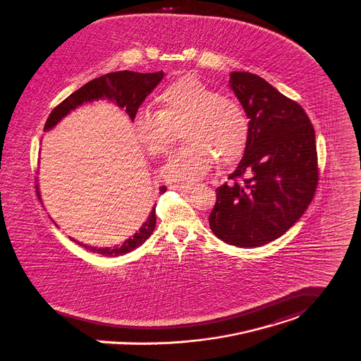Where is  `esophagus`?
Returning <instances> with one entry per match:
<instances>
[{
	"mask_svg": "<svg viewBox=\"0 0 361 361\" xmlns=\"http://www.w3.org/2000/svg\"><path fill=\"white\" fill-rule=\"evenodd\" d=\"M169 189L176 192H190L193 189V185H171Z\"/></svg>",
	"mask_w": 361,
	"mask_h": 361,
	"instance_id": "obj_1",
	"label": "esophagus"
}]
</instances>
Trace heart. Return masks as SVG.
I'll list each match as a JSON object with an SVG mask.
<instances>
[{"label":"heart","mask_w":361,"mask_h":361,"mask_svg":"<svg viewBox=\"0 0 361 361\" xmlns=\"http://www.w3.org/2000/svg\"><path fill=\"white\" fill-rule=\"evenodd\" d=\"M159 110L140 109L133 131L152 156L165 154L175 140V128L183 124L188 140L168 159L161 175L169 182L189 183L204 176L218 159L229 164L248 142L250 121L243 107L195 77L179 78L157 98Z\"/></svg>","instance_id":"b5f03b06"}]
</instances>
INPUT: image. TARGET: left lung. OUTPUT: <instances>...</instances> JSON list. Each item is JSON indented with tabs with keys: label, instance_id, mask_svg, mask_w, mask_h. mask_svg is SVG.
Wrapping results in <instances>:
<instances>
[{
	"label": "left lung",
	"instance_id": "1",
	"mask_svg": "<svg viewBox=\"0 0 361 361\" xmlns=\"http://www.w3.org/2000/svg\"><path fill=\"white\" fill-rule=\"evenodd\" d=\"M229 85L250 118V136L208 221L222 241L254 248L283 235L312 202L316 135L305 110L259 75L233 71Z\"/></svg>",
	"mask_w": 361,
	"mask_h": 361
}]
</instances>
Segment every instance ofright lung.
Here are the masks:
<instances>
[{
  "instance_id": "right-lung-1",
  "label": "right lung",
  "mask_w": 361,
  "mask_h": 361,
  "mask_svg": "<svg viewBox=\"0 0 361 361\" xmlns=\"http://www.w3.org/2000/svg\"><path fill=\"white\" fill-rule=\"evenodd\" d=\"M163 77H164L163 71L135 73V71L124 70V71L104 74L99 78L87 82L80 90L73 92L70 97H67L61 104H58L51 111V114L45 123L44 131L52 130L63 117H66L71 110L77 109L78 106H81L87 102L98 100V99H109V100L114 102L118 107L126 109V113L133 121L139 106L145 102L146 97L150 95L153 92V90L160 84ZM35 188H37V196L41 200L38 185ZM165 190H166V188L161 186L160 195L165 193ZM154 228H156V205L152 208L147 219L143 222L140 229L137 230L132 237L127 238L121 245L98 248V247H91V245L82 244L75 240H73V241H75L78 245L84 247L85 250L91 251L94 254H100L104 257H120V255L128 254L135 248L140 247L152 235Z\"/></svg>"
}]
</instances>
